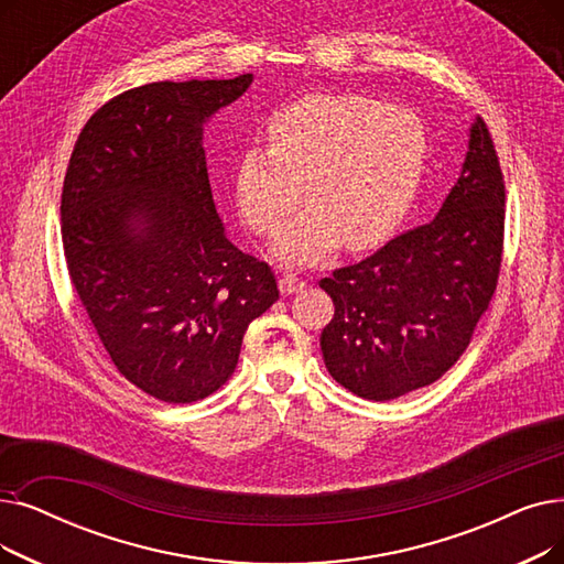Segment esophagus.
Returning a JSON list of instances; mask_svg holds the SVG:
<instances>
[{
    "label": "esophagus",
    "mask_w": 564,
    "mask_h": 564,
    "mask_svg": "<svg viewBox=\"0 0 564 564\" xmlns=\"http://www.w3.org/2000/svg\"><path fill=\"white\" fill-rule=\"evenodd\" d=\"M306 285V281L297 274V272H283L281 279H279V288L283 295H292V292H297Z\"/></svg>",
    "instance_id": "esophagus-1"
}]
</instances>
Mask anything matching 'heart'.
<instances>
[{
	"instance_id": "heart-1",
	"label": "heart",
	"mask_w": 564,
	"mask_h": 564,
	"mask_svg": "<svg viewBox=\"0 0 564 564\" xmlns=\"http://www.w3.org/2000/svg\"><path fill=\"white\" fill-rule=\"evenodd\" d=\"M426 161L429 133L414 112L361 94H313L272 117L269 147L253 144L239 156L237 207L243 224L269 237L304 191L311 207L281 232L274 256L315 262L340 239L361 251L399 228Z\"/></svg>"
}]
</instances>
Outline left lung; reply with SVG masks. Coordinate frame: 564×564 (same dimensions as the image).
<instances>
[{
    "label": "left lung",
    "instance_id": "8db88e82",
    "mask_svg": "<svg viewBox=\"0 0 564 564\" xmlns=\"http://www.w3.org/2000/svg\"><path fill=\"white\" fill-rule=\"evenodd\" d=\"M505 198L491 131L477 117L460 177L433 221L321 279L334 302L321 348L338 384L391 401L452 369L498 285Z\"/></svg>",
    "mask_w": 564,
    "mask_h": 564
}]
</instances>
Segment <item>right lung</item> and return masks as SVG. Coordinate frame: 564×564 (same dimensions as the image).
<instances>
[{"mask_svg": "<svg viewBox=\"0 0 564 564\" xmlns=\"http://www.w3.org/2000/svg\"><path fill=\"white\" fill-rule=\"evenodd\" d=\"M147 83L83 127L64 175L62 247L117 371L163 403H193L235 371L249 325L279 300L272 267L226 237L203 121L249 89Z\"/></svg>", "mask_w": 564, "mask_h": 564, "instance_id": "add662e5", "label": "right lung"}]
</instances>
